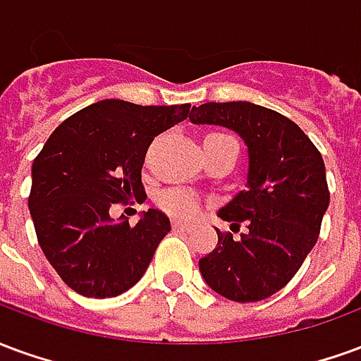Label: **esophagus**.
Masks as SVG:
<instances>
[{
	"label": "esophagus",
	"instance_id": "34e87169",
	"mask_svg": "<svg viewBox=\"0 0 361 361\" xmlns=\"http://www.w3.org/2000/svg\"><path fill=\"white\" fill-rule=\"evenodd\" d=\"M172 226L173 230H180V232H188V230H191V224H188V222H181V220L178 219L172 220Z\"/></svg>",
	"mask_w": 361,
	"mask_h": 361
}]
</instances>
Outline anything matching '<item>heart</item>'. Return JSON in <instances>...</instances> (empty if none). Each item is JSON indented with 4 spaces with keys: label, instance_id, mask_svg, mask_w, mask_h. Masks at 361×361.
Returning <instances> with one entry per match:
<instances>
[{
    "label": "heart",
    "instance_id": "heart-1",
    "mask_svg": "<svg viewBox=\"0 0 361 361\" xmlns=\"http://www.w3.org/2000/svg\"><path fill=\"white\" fill-rule=\"evenodd\" d=\"M230 135L220 133V131H212L204 137V141H214V139H228ZM158 204L170 214H178V216H195L199 212V199L195 193H191L188 189L172 188L162 191L158 195Z\"/></svg>",
    "mask_w": 361,
    "mask_h": 361
}]
</instances>
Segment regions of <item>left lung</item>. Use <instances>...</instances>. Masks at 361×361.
<instances>
[{
  "label": "left lung",
  "mask_w": 361,
  "mask_h": 361,
  "mask_svg": "<svg viewBox=\"0 0 361 361\" xmlns=\"http://www.w3.org/2000/svg\"><path fill=\"white\" fill-rule=\"evenodd\" d=\"M193 123L222 126L247 145V185L219 216L238 240L219 234L216 247L199 259L204 282L232 302H259L286 286L317 243L329 207L325 162L292 119L251 102L193 106Z\"/></svg>",
  "instance_id": "1"
}]
</instances>
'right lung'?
<instances>
[{
    "mask_svg": "<svg viewBox=\"0 0 361 361\" xmlns=\"http://www.w3.org/2000/svg\"><path fill=\"white\" fill-rule=\"evenodd\" d=\"M191 104L139 106L100 100L50 135L32 164L28 209L44 255L87 298H114L149 269L170 219L149 209L129 226L111 203L145 199L141 170L152 139L189 116Z\"/></svg>",
    "mask_w": 361,
    "mask_h": 361,
    "instance_id": "right-lung-1",
    "label": "right lung"
}]
</instances>
